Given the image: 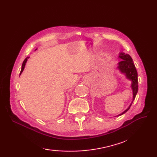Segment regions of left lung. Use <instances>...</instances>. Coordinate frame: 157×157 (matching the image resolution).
Masks as SVG:
<instances>
[{
    "instance_id": "left-lung-1",
    "label": "left lung",
    "mask_w": 157,
    "mask_h": 157,
    "mask_svg": "<svg viewBox=\"0 0 157 157\" xmlns=\"http://www.w3.org/2000/svg\"><path fill=\"white\" fill-rule=\"evenodd\" d=\"M118 58L121 59L122 60L120 61L119 62L117 63V69L119 71V72L121 74H123L125 76L126 79L129 80L131 81L130 87L132 90L133 97H132V101L131 103L130 104V105L128 107V108L126 109V110L115 117L122 115L123 114H124L126 112H127L128 110H129L133 101H134V99L136 98L137 91H138L137 73V70L136 69L134 62H133L131 56L129 54L121 52H119Z\"/></svg>"
}]
</instances>
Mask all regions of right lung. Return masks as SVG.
Masks as SVG:
<instances>
[{
  "label": "right lung",
  "instance_id": "right-lung-1",
  "mask_svg": "<svg viewBox=\"0 0 157 157\" xmlns=\"http://www.w3.org/2000/svg\"><path fill=\"white\" fill-rule=\"evenodd\" d=\"M37 50V48L35 50ZM29 58V57H27V58L25 59V60L23 61V63H22V66H21V71H20V76L21 75V74L22 73V72L23 71V70H24V69H25V64H26V63H27V60H28V59Z\"/></svg>",
  "mask_w": 157,
  "mask_h": 157
}]
</instances>
